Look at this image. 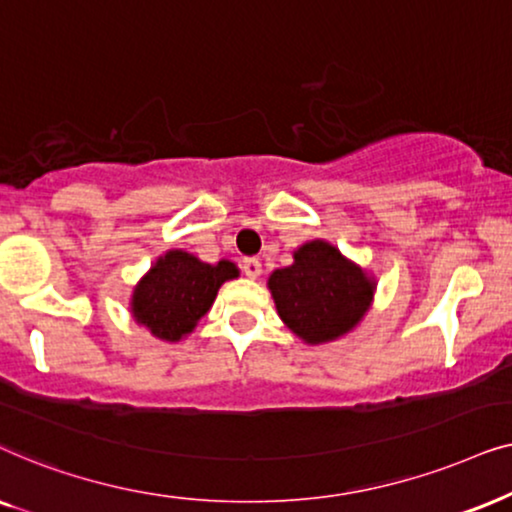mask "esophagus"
<instances>
[{"label":"esophagus","mask_w":512,"mask_h":512,"mask_svg":"<svg viewBox=\"0 0 512 512\" xmlns=\"http://www.w3.org/2000/svg\"><path fill=\"white\" fill-rule=\"evenodd\" d=\"M241 267H243V274L248 278H257L262 274V262L255 260V257H245Z\"/></svg>","instance_id":"esophagus-1"}]
</instances>
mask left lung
Instances as JSON below:
<instances>
[{
	"instance_id": "8db88e82",
	"label": "left lung",
	"mask_w": 512,
	"mask_h": 512,
	"mask_svg": "<svg viewBox=\"0 0 512 512\" xmlns=\"http://www.w3.org/2000/svg\"><path fill=\"white\" fill-rule=\"evenodd\" d=\"M278 316L306 344L335 342L370 309L374 281L327 241L295 250V262L269 276Z\"/></svg>"
}]
</instances>
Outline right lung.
Returning <instances> with one entry per match:
<instances>
[{
    "label": "right lung",
    "mask_w": 512,
    "mask_h": 512,
    "mask_svg": "<svg viewBox=\"0 0 512 512\" xmlns=\"http://www.w3.org/2000/svg\"><path fill=\"white\" fill-rule=\"evenodd\" d=\"M236 276L229 260L206 264L185 250H168L135 285L133 318L163 342H180L206 316L220 285Z\"/></svg>",
    "instance_id": "obj_1"
}]
</instances>
